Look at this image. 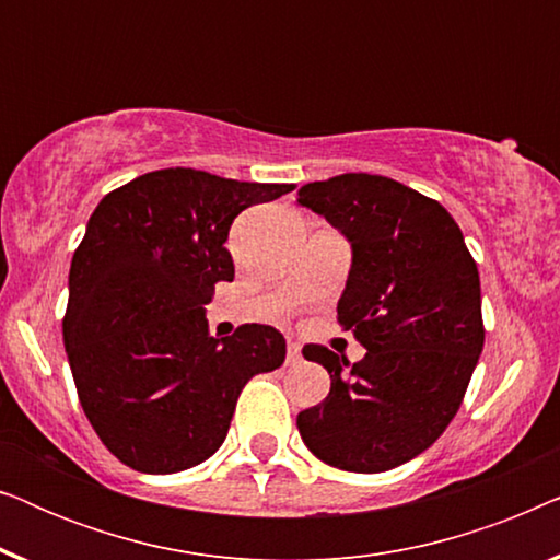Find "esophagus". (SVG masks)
Instances as JSON below:
<instances>
[{"instance_id": "1", "label": "esophagus", "mask_w": 560, "mask_h": 560, "mask_svg": "<svg viewBox=\"0 0 560 560\" xmlns=\"http://www.w3.org/2000/svg\"><path fill=\"white\" fill-rule=\"evenodd\" d=\"M301 362V343L288 341V364Z\"/></svg>"}]
</instances>
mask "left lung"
I'll return each instance as SVG.
<instances>
[{
    "instance_id": "obj_1",
    "label": "left lung",
    "mask_w": 560,
    "mask_h": 560,
    "mask_svg": "<svg viewBox=\"0 0 560 560\" xmlns=\"http://www.w3.org/2000/svg\"><path fill=\"white\" fill-rule=\"evenodd\" d=\"M298 203L351 244L336 313L366 349L349 364L318 343L303 347L331 374V389L298 412V431L336 469H395L433 446L469 387L485 347L477 262L439 201L385 175L308 183Z\"/></svg>"
}]
</instances>
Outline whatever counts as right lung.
<instances>
[{
	"label": "right lung",
	"mask_w": 560,
	"mask_h": 560,
	"mask_svg": "<svg viewBox=\"0 0 560 560\" xmlns=\"http://www.w3.org/2000/svg\"><path fill=\"white\" fill-rule=\"evenodd\" d=\"M290 190L165 167L91 213L68 275L63 343L81 408L121 464L175 474L206 462L242 387L285 362L278 328L244 324L213 339L203 305L234 280L232 221Z\"/></svg>",
	"instance_id": "add662e5"
}]
</instances>
